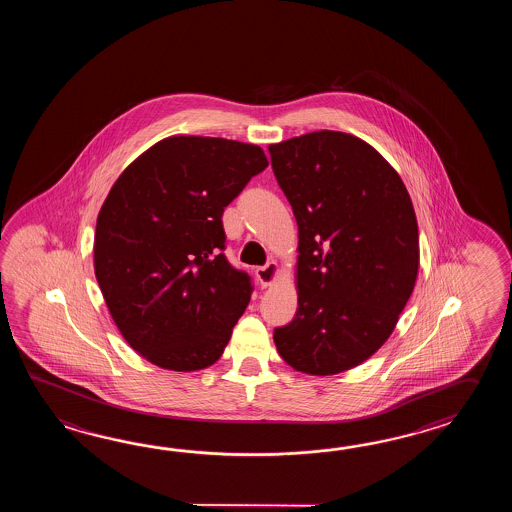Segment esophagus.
I'll return each instance as SVG.
<instances>
[{
    "label": "esophagus",
    "instance_id": "34e87169",
    "mask_svg": "<svg viewBox=\"0 0 512 512\" xmlns=\"http://www.w3.org/2000/svg\"><path fill=\"white\" fill-rule=\"evenodd\" d=\"M276 276H278V265H276L274 261L256 269V278H258L261 287H269V285H272L274 280H276Z\"/></svg>",
    "mask_w": 512,
    "mask_h": 512
}]
</instances>
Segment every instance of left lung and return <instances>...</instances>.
I'll return each mask as SVG.
<instances>
[{
  "instance_id": "8db88e82",
  "label": "left lung",
  "mask_w": 512,
  "mask_h": 512,
  "mask_svg": "<svg viewBox=\"0 0 512 512\" xmlns=\"http://www.w3.org/2000/svg\"><path fill=\"white\" fill-rule=\"evenodd\" d=\"M269 153L298 225V309L274 344L296 371L351 370L392 335L414 291L412 199L381 153L349 133L313 131Z\"/></svg>"
}]
</instances>
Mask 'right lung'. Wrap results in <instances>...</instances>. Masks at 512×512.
<instances>
[{"instance_id": "obj_1", "label": "right lung", "mask_w": 512, "mask_h": 512, "mask_svg": "<svg viewBox=\"0 0 512 512\" xmlns=\"http://www.w3.org/2000/svg\"><path fill=\"white\" fill-rule=\"evenodd\" d=\"M269 166L256 144L179 135L120 174L100 208L95 276L111 318L164 370L212 366L251 300L225 258L223 210Z\"/></svg>"}]
</instances>
